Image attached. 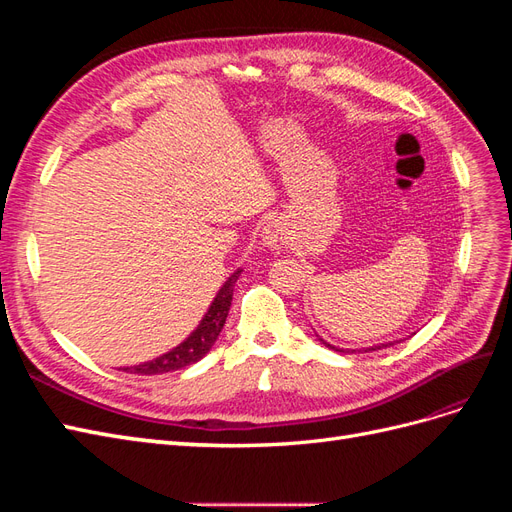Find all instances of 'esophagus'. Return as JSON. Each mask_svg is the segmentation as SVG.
Here are the masks:
<instances>
[{
	"instance_id": "34e87169",
	"label": "esophagus",
	"mask_w": 512,
	"mask_h": 512,
	"mask_svg": "<svg viewBox=\"0 0 512 512\" xmlns=\"http://www.w3.org/2000/svg\"><path fill=\"white\" fill-rule=\"evenodd\" d=\"M288 230L282 220H271L262 228V241H265L267 247H280L286 243Z\"/></svg>"
}]
</instances>
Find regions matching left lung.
Listing matches in <instances>:
<instances>
[{"label": "left lung", "mask_w": 512, "mask_h": 512, "mask_svg": "<svg viewBox=\"0 0 512 512\" xmlns=\"http://www.w3.org/2000/svg\"><path fill=\"white\" fill-rule=\"evenodd\" d=\"M320 342L324 344V346H327V348H333V350H339V348H335V346H331V344H327V342H324V339H320ZM389 346H393V342L391 344H380V346H371V348H365V352H371V350H382V348H389ZM339 352H346V350H339ZM350 352V350H348ZM354 352V350H352ZM361 352V350H359Z\"/></svg>", "instance_id": "left-lung-1"}]
</instances>
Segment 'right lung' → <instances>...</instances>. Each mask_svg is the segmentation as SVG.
Instances as JSON below:
<instances>
[{
    "label": "right lung",
    "mask_w": 512,
    "mask_h": 512,
    "mask_svg": "<svg viewBox=\"0 0 512 512\" xmlns=\"http://www.w3.org/2000/svg\"><path fill=\"white\" fill-rule=\"evenodd\" d=\"M239 273H241V269L232 273L224 282L220 292L215 294L213 303L209 305L205 318L200 320L196 331L188 339H185V342H181L170 352L158 356V359L147 361L143 365L123 367V371H128V374H138V376H156V374H166V371L183 369V367H188V365L203 359V356L215 344V339H218L220 331L224 329V322H226L228 309L232 303V290H235V282L239 280Z\"/></svg>",
    "instance_id": "obj_1"
}]
</instances>
